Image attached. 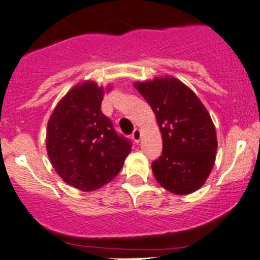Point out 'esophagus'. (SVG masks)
I'll list each match as a JSON object with an SVG mask.
<instances>
[{
  "label": "esophagus",
  "instance_id": "1",
  "mask_svg": "<svg viewBox=\"0 0 260 260\" xmlns=\"http://www.w3.org/2000/svg\"><path fill=\"white\" fill-rule=\"evenodd\" d=\"M131 138H133V141L135 143H138L141 140V130L140 129H135L134 133L131 134Z\"/></svg>",
  "mask_w": 260,
  "mask_h": 260
}]
</instances>
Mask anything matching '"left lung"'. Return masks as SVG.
<instances>
[{
  "label": "left lung",
  "mask_w": 260,
  "mask_h": 260,
  "mask_svg": "<svg viewBox=\"0 0 260 260\" xmlns=\"http://www.w3.org/2000/svg\"><path fill=\"white\" fill-rule=\"evenodd\" d=\"M156 117L162 136V154L151 164L154 177L175 194L203 186L215 165L216 130L196 94L173 76L135 82Z\"/></svg>",
  "instance_id": "1"
}]
</instances>
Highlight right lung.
<instances>
[{
  "instance_id": "right-lung-1",
  "label": "right lung",
  "mask_w": 260,
  "mask_h": 260,
  "mask_svg": "<svg viewBox=\"0 0 260 260\" xmlns=\"http://www.w3.org/2000/svg\"><path fill=\"white\" fill-rule=\"evenodd\" d=\"M105 88L94 81L77 83L57 104L46 129V150L56 173L85 192L113 180L131 151V143L118 136L101 112Z\"/></svg>"
}]
</instances>
